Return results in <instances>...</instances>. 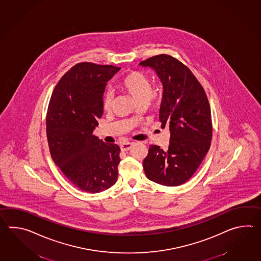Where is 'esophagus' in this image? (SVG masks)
Segmentation results:
<instances>
[{
	"mask_svg": "<svg viewBox=\"0 0 261 261\" xmlns=\"http://www.w3.org/2000/svg\"><path fill=\"white\" fill-rule=\"evenodd\" d=\"M131 147H132V143H130V142L122 143V144H121V150L122 151H128V150L131 149Z\"/></svg>",
	"mask_w": 261,
	"mask_h": 261,
	"instance_id": "esophagus-1",
	"label": "esophagus"
}]
</instances>
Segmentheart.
Returning <instances> with one entry per match:
<instances>
[{"instance_id": "obj_1", "label": "heart", "mask_w": 261, "mask_h": 261, "mask_svg": "<svg viewBox=\"0 0 261 261\" xmlns=\"http://www.w3.org/2000/svg\"><path fill=\"white\" fill-rule=\"evenodd\" d=\"M119 86L123 91L130 93L139 103L148 102L155 95L154 88L151 86V80L148 75L140 71H132L124 75L119 81ZM114 94L107 91L103 94L102 106L106 111H110L113 104Z\"/></svg>"}]
</instances>
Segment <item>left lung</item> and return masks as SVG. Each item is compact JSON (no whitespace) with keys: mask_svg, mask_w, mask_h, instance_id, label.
Returning <instances> with one entry per match:
<instances>
[{"mask_svg":"<svg viewBox=\"0 0 261 261\" xmlns=\"http://www.w3.org/2000/svg\"><path fill=\"white\" fill-rule=\"evenodd\" d=\"M140 65L155 70L164 93L159 111L161 127H168L167 150L149 147L143 160L146 177L165 186H178L191 178L211 147L212 114L202 85L186 65L168 54L152 56Z\"/></svg>","mask_w":261,"mask_h":261,"instance_id":"obj_1","label":"left lung"}]
</instances>
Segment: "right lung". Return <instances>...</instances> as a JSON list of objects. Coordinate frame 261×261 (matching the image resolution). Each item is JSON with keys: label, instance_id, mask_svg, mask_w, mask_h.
<instances>
[{"label": "right lung", "instance_id": "1", "mask_svg": "<svg viewBox=\"0 0 261 261\" xmlns=\"http://www.w3.org/2000/svg\"><path fill=\"white\" fill-rule=\"evenodd\" d=\"M121 67L80 63L64 74L53 90L46 112V138L54 163L71 184L99 193L118 179L120 147L93 135L103 115L108 81Z\"/></svg>", "mask_w": 261, "mask_h": 261}]
</instances>
